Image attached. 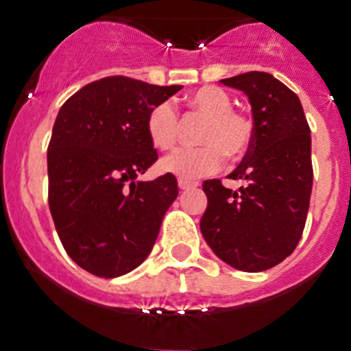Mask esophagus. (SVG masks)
I'll use <instances>...</instances> for the list:
<instances>
[{
  "label": "esophagus",
  "instance_id": "1",
  "mask_svg": "<svg viewBox=\"0 0 351 351\" xmlns=\"http://www.w3.org/2000/svg\"><path fill=\"white\" fill-rule=\"evenodd\" d=\"M198 185V182H193V180H185V178H180L178 180V187H180L182 191H189V189H194Z\"/></svg>",
  "mask_w": 351,
  "mask_h": 351
}]
</instances>
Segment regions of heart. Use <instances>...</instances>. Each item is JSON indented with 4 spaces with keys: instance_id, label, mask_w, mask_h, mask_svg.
<instances>
[{
    "instance_id": "obj_1",
    "label": "heart",
    "mask_w": 351,
    "mask_h": 351,
    "mask_svg": "<svg viewBox=\"0 0 351 351\" xmlns=\"http://www.w3.org/2000/svg\"><path fill=\"white\" fill-rule=\"evenodd\" d=\"M187 105L198 116L205 117L199 126L198 148H182L160 160L162 173L176 175L185 180H196L221 169L225 155L243 157L252 146L253 121L246 114L232 108L230 94L216 85H205L187 98ZM146 134L157 149H169L178 137V114L171 101H160L146 117Z\"/></svg>"
}]
</instances>
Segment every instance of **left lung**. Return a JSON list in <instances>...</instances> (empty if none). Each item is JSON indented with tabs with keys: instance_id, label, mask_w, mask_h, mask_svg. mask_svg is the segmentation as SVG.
<instances>
[{
	"instance_id": "8db88e82",
	"label": "left lung",
	"mask_w": 351,
	"mask_h": 351,
	"mask_svg": "<svg viewBox=\"0 0 351 351\" xmlns=\"http://www.w3.org/2000/svg\"><path fill=\"white\" fill-rule=\"evenodd\" d=\"M248 96L252 146L228 175L239 191L205 180L202 234L217 257L248 273L266 271L294 252L312 191L311 128L300 98L269 73L250 71L221 80Z\"/></svg>"
}]
</instances>
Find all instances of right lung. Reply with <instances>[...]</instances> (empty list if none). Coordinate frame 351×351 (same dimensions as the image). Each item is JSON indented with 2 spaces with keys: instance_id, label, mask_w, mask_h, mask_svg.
<instances>
[{
  "instance_id": "1",
  "label": "right lung",
  "mask_w": 351,
  "mask_h": 351,
  "mask_svg": "<svg viewBox=\"0 0 351 351\" xmlns=\"http://www.w3.org/2000/svg\"><path fill=\"white\" fill-rule=\"evenodd\" d=\"M182 85L107 76L67 99L48 146L49 210L67 255L93 275H126L152 252L178 196L173 175L137 180L157 160L146 117Z\"/></svg>"
}]
</instances>
